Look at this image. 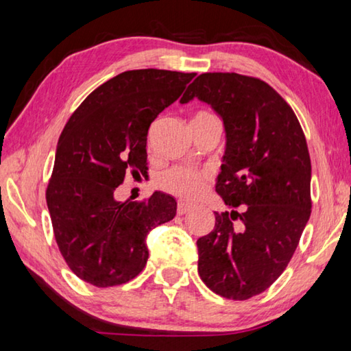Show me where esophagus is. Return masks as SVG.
<instances>
[{
    "instance_id": "34e87169",
    "label": "esophagus",
    "mask_w": 351,
    "mask_h": 351,
    "mask_svg": "<svg viewBox=\"0 0 351 351\" xmlns=\"http://www.w3.org/2000/svg\"><path fill=\"white\" fill-rule=\"evenodd\" d=\"M190 210H192V206L190 204H187V203L178 204V215H186V213H189Z\"/></svg>"
}]
</instances>
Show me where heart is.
<instances>
[{
	"mask_svg": "<svg viewBox=\"0 0 351 351\" xmlns=\"http://www.w3.org/2000/svg\"><path fill=\"white\" fill-rule=\"evenodd\" d=\"M192 122H219L210 111H197L192 117ZM159 187L175 197L195 199L204 192L207 184V173L190 167H173L159 176Z\"/></svg>",
	"mask_w": 351,
	"mask_h": 351,
	"instance_id": "heart-1",
	"label": "heart"
}]
</instances>
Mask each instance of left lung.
Wrapping results in <instances>:
<instances>
[{
	"label": "left lung",
	"instance_id": "left-lung-1",
	"mask_svg": "<svg viewBox=\"0 0 351 351\" xmlns=\"http://www.w3.org/2000/svg\"><path fill=\"white\" fill-rule=\"evenodd\" d=\"M193 97L223 119L226 150L215 190L232 209L215 212V228L198 239V274L215 294L246 300L280 277L310 219L306 139L293 108L255 77L201 74L181 104Z\"/></svg>",
	"mask_w": 351,
	"mask_h": 351
}]
</instances>
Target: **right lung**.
<instances>
[{"label": "right lung", "instance_id": "obj_1", "mask_svg": "<svg viewBox=\"0 0 351 351\" xmlns=\"http://www.w3.org/2000/svg\"><path fill=\"white\" fill-rule=\"evenodd\" d=\"M195 73L134 69L94 90L60 134L46 189L57 246L69 269L97 288L127 283L145 268V239L176 215V201L116 199L127 173L147 175V134Z\"/></svg>", "mask_w": 351, "mask_h": 351}]
</instances>
